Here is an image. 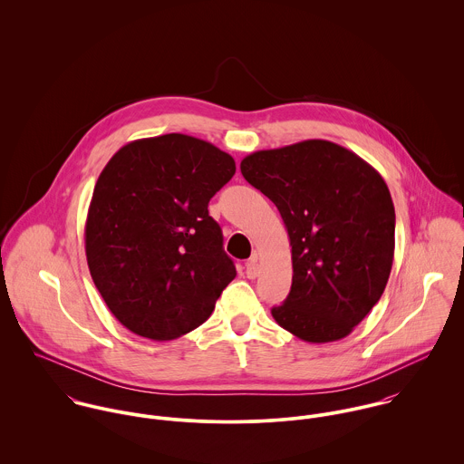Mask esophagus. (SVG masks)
Instances as JSON below:
<instances>
[{
  "label": "esophagus",
  "instance_id": "1",
  "mask_svg": "<svg viewBox=\"0 0 464 464\" xmlns=\"http://www.w3.org/2000/svg\"><path fill=\"white\" fill-rule=\"evenodd\" d=\"M257 275H259V261H257V256H254L246 263V276L248 278H256Z\"/></svg>",
  "mask_w": 464,
  "mask_h": 464
}]
</instances>
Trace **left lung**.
<instances>
[{
  "label": "left lung",
  "mask_w": 464,
  "mask_h": 464,
  "mask_svg": "<svg viewBox=\"0 0 464 464\" xmlns=\"http://www.w3.org/2000/svg\"><path fill=\"white\" fill-rule=\"evenodd\" d=\"M241 173L287 228L293 284L275 322L307 343L346 337L381 300L395 256V207L384 179L324 139L261 150Z\"/></svg>",
  "instance_id": "obj_1"
}]
</instances>
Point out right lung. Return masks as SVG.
Segmentation results:
<instances>
[{"instance_id": "1", "label": "right lung", "mask_w": 464, "mask_h": 464, "mask_svg": "<svg viewBox=\"0 0 464 464\" xmlns=\"http://www.w3.org/2000/svg\"><path fill=\"white\" fill-rule=\"evenodd\" d=\"M234 159L184 133L137 139L107 162L85 221L94 285L121 325L153 341L195 331L236 278L208 201Z\"/></svg>"}]
</instances>
